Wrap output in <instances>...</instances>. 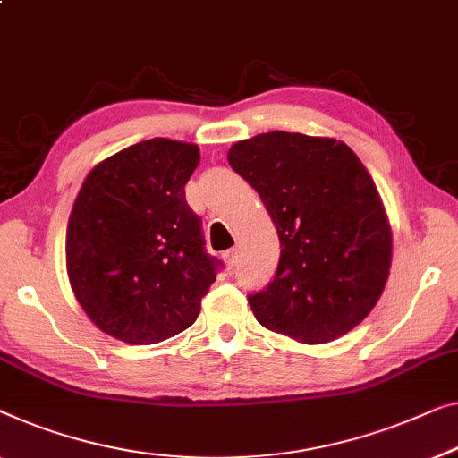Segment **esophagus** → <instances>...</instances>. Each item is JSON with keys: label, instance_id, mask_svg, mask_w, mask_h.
Returning a JSON list of instances; mask_svg holds the SVG:
<instances>
[{"label": "esophagus", "instance_id": "obj_1", "mask_svg": "<svg viewBox=\"0 0 458 458\" xmlns=\"http://www.w3.org/2000/svg\"><path fill=\"white\" fill-rule=\"evenodd\" d=\"M237 254H240V251H237V250H227V251H225V254H223L225 264H227L229 270H233V268L237 267Z\"/></svg>", "mask_w": 458, "mask_h": 458}]
</instances>
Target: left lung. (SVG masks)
Instances as JSON below:
<instances>
[{"label": "left lung", "instance_id": "8db88e82", "mask_svg": "<svg viewBox=\"0 0 458 458\" xmlns=\"http://www.w3.org/2000/svg\"><path fill=\"white\" fill-rule=\"evenodd\" d=\"M227 158L260 194L283 248L268 287L248 295L256 320L308 344L355 328L393 258L386 210L355 152L335 138L268 131L235 142Z\"/></svg>", "mask_w": 458, "mask_h": 458}]
</instances>
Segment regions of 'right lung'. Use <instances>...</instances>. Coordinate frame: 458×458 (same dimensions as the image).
I'll return each mask as SVG.
<instances>
[{"label": "right lung", "mask_w": 458, "mask_h": 458, "mask_svg": "<svg viewBox=\"0 0 458 458\" xmlns=\"http://www.w3.org/2000/svg\"><path fill=\"white\" fill-rule=\"evenodd\" d=\"M196 144L169 138L131 144L86 175L65 235L72 291L103 333L155 344L196 322L221 260L204 250L185 183Z\"/></svg>", "instance_id": "add662e5"}]
</instances>
